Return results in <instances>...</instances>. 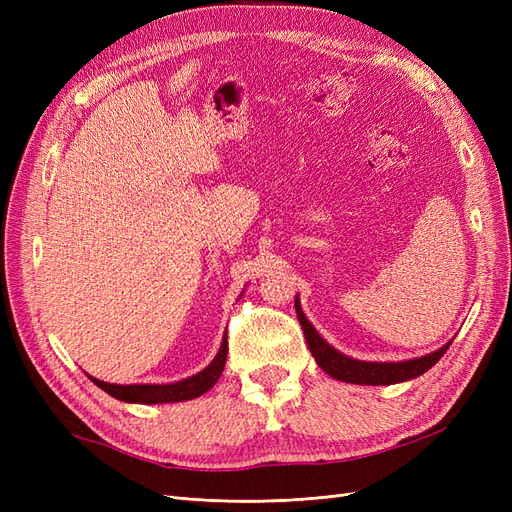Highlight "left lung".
Segmentation results:
<instances>
[{"mask_svg":"<svg viewBox=\"0 0 512 512\" xmlns=\"http://www.w3.org/2000/svg\"><path fill=\"white\" fill-rule=\"evenodd\" d=\"M294 309H297V318L301 322V329L305 333V342L309 352L316 359V363L327 371V374L339 382H350V384H367V386H384V384H397L406 382L412 378H418L425 374L427 369L436 365L444 352L451 346V342L438 348L436 352H429L425 356H418V359L408 361H397V363H376V361H359L346 356L344 352L335 350L329 342H324L320 333L312 322L307 320L301 309L299 294L294 297Z\"/></svg>","mask_w":512,"mask_h":512,"instance_id":"obj_1","label":"left lung"}]
</instances>
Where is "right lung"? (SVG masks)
Here are the masks:
<instances>
[{"label": "right lung", "instance_id": "right-lung-1", "mask_svg": "<svg viewBox=\"0 0 512 512\" xmlns=\"http://www.w3.org/2000/svg\"><path fill=\"white\" fill-rule=\"evenodd\" d=\"M226 354H228V335L224 333L222 346L218 354H215V359L203 371H198V374L185 380H177L170 384H111V382L98 380L94 376L89 378L94 380V384L100 386L104 393H108L119 401H126V404H145V406L175 404V401H188L207 393L222 376L224 365H226Z\"/></svg>", "mask_w": 512, "mask_h": 512}]
</instances>
